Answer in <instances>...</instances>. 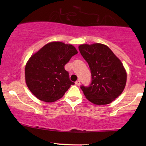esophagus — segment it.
Masks as SVG:
<instances>
[{"label": "esophagus", "mask_w": 146, "mask_h": 146, "mask_svg": "<svg viewBox=\"0 0 146 146\" xmlns=\"http://www.w3.org/2000/svg\"><path fill=\"white\" fill-rule=\"evenodd\" d=\"M75 84L78 85V86H80V80H77V81L75 82Z\"/></svg>", "instance_id": "34e87169"}]
</instances>
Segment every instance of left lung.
<instances>
[{
  "label": "left lung",
  "instance_id": "1",
  "mask_svg": "<svg viewBox=\"0 0 146 146\" xmlns=\"http://www.w3.org/2000/svg\"><path fill=\"white\" fill-rule=\"evenodd\" d=\"M79 50L89 66L91 82L80 86L87 100L97 105L108 104L124 89L126 72L121 62L104 44H82Z\"/></svg>",
  "mask_w": 146,
  "mask_h": 146
}]
</instances>
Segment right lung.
<instances>
[{"mask_svg":"<svg viewBox=\"0 0 146 146\" xmlns=\"http://www.w3.org/2000/svg\"><path fill=\"white\" fill-rule=\"evenodd\" d=\"M78 53L71 44L53 42L33 55L25 66V80L30 91L45 102L62 98L71 85L66 63Z\"/></svg>","mask_w":146,"mask_h":146,"instance_id":"add662e5","label":"right lung"}]
</instances>
